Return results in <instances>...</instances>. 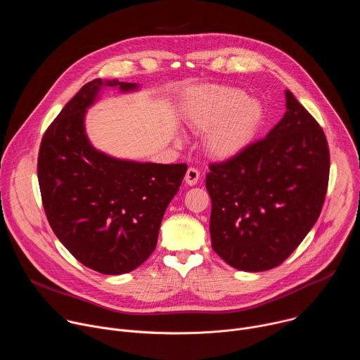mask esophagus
I'll return each mask as SVG.
<instances>
[{
	"label": "esophagus",
	"mask_w": 360,
	"mask_h": 360,
	"mask_svg": "<svg viewBox=\"0 0 360 360\" xmlns=\"http://www.w3.org/2000/svg\"><path fill=\"white\" fill-rule=\"evenodd\" d=\"M199 176H200V172L195 168H188L186 174H185V182L189 185V186H193L196 185V182L199 181Z\"/></svg>",
	"instance_id": "1"
}]
</instances>
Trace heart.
I'll return each mask as SVG.
<instances>
[{"label":"heart","instance_id":"obj_1","mask_svg":"<svg viewBox=\"0 0 360 360\" xmlns=\"http://www.w3.org/2000/svg\"><path fill=\"white\" fill-rule=\"evenodd\" d=\"M186 127L205 135L203 146L215 160H231L255 139L265 120L261 102L239 88L211 85L193 91L184 107Z\"/></svg>","mask_w":360,"mask_h":360}]
</instances>
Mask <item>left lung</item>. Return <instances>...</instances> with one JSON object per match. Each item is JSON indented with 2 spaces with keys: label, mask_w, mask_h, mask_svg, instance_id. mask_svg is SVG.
<instances>
[{
  "label": "left lung",
  "mask_w": 360,
  "mask_h": 360,
  "mask_svg": "<svg viewBox=\"0 0 360 360\" xmlns=\"http://www.w3.org/2000/svg\"><path fill=\"white\" fill-rule=\"evenodd\" d=\"M286 112L264 139L210 165L214 250L235 269L279 266L318 221L329 181L323 129L286 89Z\"/></svg>",
  "instance_id": "8db88e82"
}]
</instances>
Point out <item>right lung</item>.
Returning <instances> with one entry per match:
<instances>
[{"mask_svg":"<svg viewBox=\"0 0 360 360\" xmlns=\"http://www.w3.org/2000/svg\"><path fill=\"white\" fill-rule=\"evenodd\" d=\"M138 86L101 78L85 84L48 127L38 153L51 228L77 261L104 275L131 272L149 258L188 169L186 164L118 160L89 142L84 120L99 91Z\"/></svg>","mask_w":360,"mask_h":360,"instance_id":"add662e5","label":"right lung"}]
</instances>
